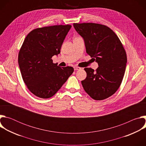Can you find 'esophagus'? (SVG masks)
<instances>
[{"label": "esophagus", "mask_w": 146, "mask_h": 146, "mask_svg": "<svg viewBox=\"0 0 146 146\" xmlns=\"http://www.w3.org/2000/svg\"><path fill=\"white\" fill-rule=\"evenodd\" d=\"M81 68H80V67H78V66H74V70H79V69H80Z\"/></svg>", "instance_id": "obj_1"}]
</instances>
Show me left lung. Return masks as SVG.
<instances>
[{
    "mask_svg": "<svg viewBox=\"0 0 146 146\" xmlns=\"http://www.w3.org/2000/svg\"><path fill=\"white\" fill-rule=\"evenodd\" d=\"M84 40L87 53L99 67L95 72L86 68L87 77L81 81L85 91L101 100L113 95L119 87L125 71L126 52L116 34L109 27L95 23L73 24Z\"/></svg>",
    "mask_w": 146,
    "mask_h": 146,
    "instance_id": "8db88e82",
    "label": "left lung"
}]
</instances>
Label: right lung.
<instances>
[{"mask_svg": "<svg viewBox=\"0 0 146 146\" xmlns=\"http://www.w3.org/2000/svg\"><path fill=\"white\" fill-rule=\"evenodd\" d=\"M70 25H54L32 31L25 37L18 54L23 79L35 96H54L74 72L71 66H58L52 57L58 55L70 29Z\"/></svg>", "mask_w": 146, "mask_h": 146, "instance_id": "add662e5", "label": "right lung"}]
</instances>
